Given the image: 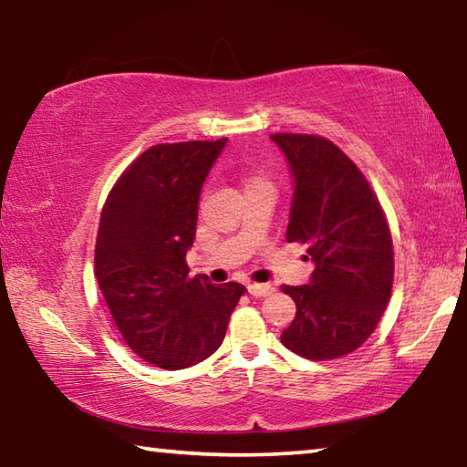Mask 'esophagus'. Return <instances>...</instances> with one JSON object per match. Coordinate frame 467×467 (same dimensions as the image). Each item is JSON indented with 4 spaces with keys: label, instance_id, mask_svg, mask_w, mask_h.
I'll return each mask as SVG.
<instances>
[{
    "label": "esophagus",
    "instance_id": "obj_1",
    "mask_svg": "<svg viewBox=\"0 0 467 467\" xmlns=\"http://www.w3.org/2000/svg\"><path fill=\"white\" fill-rule=\"evenodd\" d=\"M247 290L251 296L259 298V296H270L275 288L272 286V284H249Z\"/></svg>",
    "mask_w": 467,
    "mask_h": 467
}]
</instances>
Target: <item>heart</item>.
<instances>
[{"mask_svg":"<svg viewBox=\"0 0 467 467\" xmlns=\"http://www.w3.org/2000/svg\"><path fill=\"white\" fill-rule=\"evenodd\" d=\"M262 183H267V181H265L262 175H249V179H247V187L262 185Z\"/></svg>","mask_w":467,"mask_h":467,"instance_id":"heart-1","label":"heart"}]
</instances>
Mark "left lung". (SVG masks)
Returning <instances> with one entry per match:
<instances>
[{
    "label": "left lung",
    "instance_id": "1",
    "mask_svg": "<svg viewBox=\"0 0 467 467\" xmlns=\"http://www.w3.org/2000/svg\"><path fill=\"white\" fill-rule=\"evenodd\" d=\"M270 138L295 179L286 241L306 244L315 264L309 284L282 286L296 315L280 339L303 358H339L367 342L389 303V226L368 181L334 141L306 133Z\"/></svg>",
    "mask_w": 467,
    "mask_h": 467
}]
</instances>
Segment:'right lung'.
Listing matches in <instances>:
<instances>
[{"instance_id": "add662e5", "label": "right lung", "mask_w": 467, "mask_h": 467, "mask_svg": "<svg viewBox=\"0 0 467 467\" xmlns=\"http://www.w3.org/2000/svg\"><path fill=\"white\" fill-rule=\"evenodd\" d=\"M224 146L226 138L148 148L102 205L94 275L125 344L154 367L179 370L212 357L247 290L189 278L185 262L202 185Z\"/></svg>"}]
</instances>
